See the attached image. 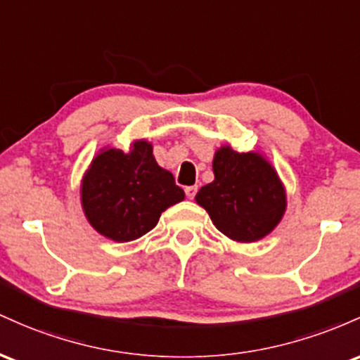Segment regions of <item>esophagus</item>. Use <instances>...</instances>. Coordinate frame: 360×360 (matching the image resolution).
I'll return each instance as SVG.
<instances>
[{
  "mask_svg": "<svg viewBox=\"0 0 360 360\" xmlns=\"http://www.w3.org/2000/svg\"><path fill=\"white\" fill-rule=\"evenodd\" d=\"M185 193H187V197L188 199H193V197H195V193H197V185H191V187H185Z\"/></svg>",
  "mask_w": 360,
  "mask_h": 360,
  "instance_id": "obj_1",
  "label": "esophagus"
}]
</instances>
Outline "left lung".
Segmentation results:
<instances>
[{
	"label": "left lung",
	"mask_w": 360,
	"mask_h": 360,
	"mask_svg": "<svg viewBox=\"0 0 360 360\" xmlns=\"http://www.w3.org/2000/svg\"><path fill=\"white\" fill-rule=\"evenodd\" d=\"M212 172L214 180L197 192L195 202L214 226L236 243L269 236L284 217L288 193L267 156L223 144L214 153Z\"/></svg>",
	"instance_id": "1"
}]
</instances>
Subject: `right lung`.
Returning <instances> with one entry per match:
<instances>
[{
	"label": "right lung",
	"mask_w": 360,
	"mask_h": 360,
	"mask_svg": "<svg viewBox=\"0 0 360 360\" xmlns=\"http://www.w3.org/2000/svg\"><path fill=\"white\" fill-rule=\"evenodd\" d=\"M185 199L172 173L161 168L153 144L134 139L129 151L103 146L79 185L86 221L102 236L127 243L151 231L161 212Z\"/></svg>",
	"instance_id": "1"
}]
</instances>
